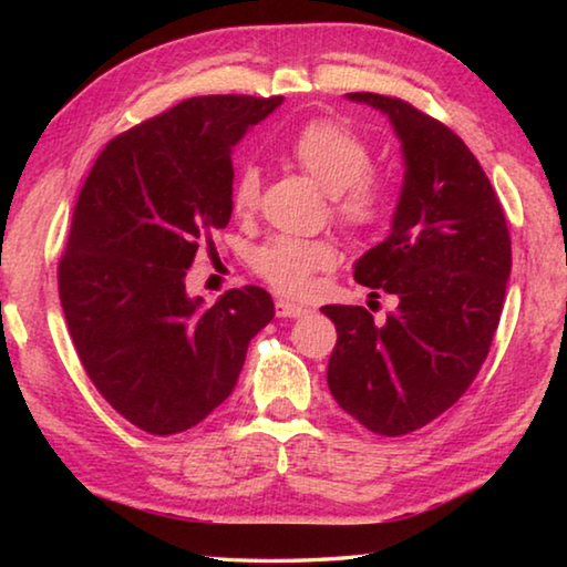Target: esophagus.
I'll use <instances>...</instances> for the list:
<instances>
[{
  "instance_id": "34e87169",
  "label": "esophagus",
  "mask_w": 567,
  "mask_h": 567,
  "mask_svg": "<svg viewBox=\"0 0 567 567\" xmlns=\"http://www.w3.org/2000/svg\"><path fill=\"white\" fill-rule=\"evenodd\" d=\"M275 310H277V318H302V315L307 312V307L295 305L290 300H277Z\"/></svg>"
}]
</instances>
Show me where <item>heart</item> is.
<instances>
[{"instance_id":"obj_1","label":"heart","mask_w":567,"mask_h":567,"mask_svg":"<svg viewBox=\"0 0 567 567\" xmlns=\"http://www.w3.org/2000/svg\"><path fill=\"white\" fill-rule=\"evenodd\" d=\"M290 157L332 195L334 215L354 229L375 227L388 209L380 182L370 175L372 150L358 132L334 120H315L295 134ZM260 203V169L245 165L233 185V209L249 217ZM334 249L320 239L275 237L255 255V267L267 282L287 295H305L315 272L328 270Z\"/></svg>"}]
</instances>
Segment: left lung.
Returning a JSON list of instances; mask_svg holds the SVG:
<instances>
[{
  "mask_svg": "<svg viewBox=\"0 0 567 567\" xmlns=\"http://www.w3.org/2000/svg\"><path fill=\"white\" fill-rule=\"evenodd\" d=\"M348 100L385 114L405 162L390 235L354 262V280L395 295L398 310L378 324L364 307H322L338 328L328 385L360 425L398 437L455 405L485 362L511 235L491 179L453 130L402 100Z\"/></svg>",
  "mask_w": 567,
  "mask_h": 567,
  "instance_id": "8db88e82",
  "label": "left lung"
}]
</instances>
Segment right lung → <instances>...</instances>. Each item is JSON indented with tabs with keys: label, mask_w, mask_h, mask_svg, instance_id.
<instances>
[{
	"label": "right lung",
	"mask_w": 567,
	"mask_h": 567,
	"mask_svg": "<svg viewBox=\"0 0 567 567\" xmlns=\"http://www.w3.org/2000/svg\"><path fill=\"white\" fill-rule=\"evenodd\" d=\"M280 104L179 102L114 137L76 197L60 262L66 328L94 388L150 435L185 433L223 405L249 340L275 318L262 287L207 305L185 280L233 217L235 145Z\"/></svg>",
	"instance_id": "add662e5"
}]
</instances>
